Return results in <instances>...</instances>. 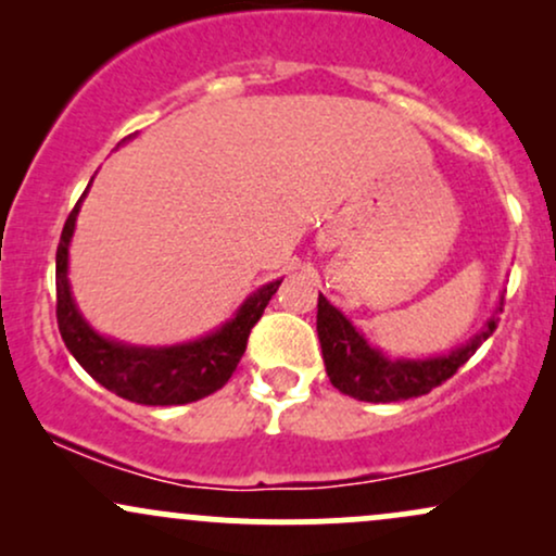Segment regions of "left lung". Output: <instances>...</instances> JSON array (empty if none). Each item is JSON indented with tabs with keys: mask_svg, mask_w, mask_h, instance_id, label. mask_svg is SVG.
Listing matches in <instances>:
<instances>
[{
	"mask_svg": "<svg viewBox=\"0 0 556 556\" xmlns=\"http://www.w3.org/2000/svg\"><path fill=\"white\" fill-rule=\"evenodd\" d=\"M502 311L496 308V314ZM500 318L491 316L470 342L452 350L450 355H437L426 361H389L381 350L371 348L361 331L344 318L327 298L318 295L316 331L321 340L324 366H327L329 381L342 394L363 402H397L429 394L433 387L444 384L450 376L457 374L463 363L494 334Z\"/></svg>",
	"mask_w": 556,
	"mask_h": 556,
	"instance_id": "1",
	"label": "left lung"
}]
</instances>
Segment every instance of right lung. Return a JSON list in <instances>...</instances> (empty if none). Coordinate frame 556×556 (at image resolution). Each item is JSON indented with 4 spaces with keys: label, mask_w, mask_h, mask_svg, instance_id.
<instances>
[{
    "label": "right lung",
    "mask_w": 556,
    "mask_h": 556,
    "mask_svg": "<svg viewBox=\"0 0 556 556\" xmlns=\"http://www.w3.org/2000/svg\"><path fill=\"white\" fill-rule=\"evenodd\" d=\"M80 201L70 212L56 245V324L73 358L101 387L138 405H185L225 387L245 353L248 334L256 327L282 279L253 292L225 327L195 342L172 344V348H138V344L106 340L80 316L67 282V253Z\"/></svg>",
    "instance_id": "obj_1"
}]
</instances>
